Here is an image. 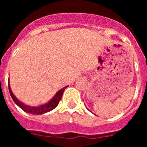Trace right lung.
<instances>
[{"mask_svg": "<svg viewBox=\"0 0 147 147\" xmlns=\"http://www.w3.org/2000/svg\"><path fill=\"white\" fill-rule=\"evenodd\" d=\"M67 86L65 87L62 89H61L59 91H58L57 93H56V95L54 96V98L51 100L49 103L45 104V105H41V106H39V107H31V106H28V105H24L23 103H22L21 102H20L16 97L14 96L13 93L11 92V90L10 88L9 85V93L11 95V98H12L13 101L15 102L18 107H20L23 110H24L25 112L28 113L34 114V115H41V114H44L45 113H48L51 110H54L57 106L59 104V101L62 98V94H63V92H64L65 89L67 88Z\"/></svg>", "mask_w": 147, "mask_h": 147, "instance_id": "1", "label": "right lung"}]
</instances>
